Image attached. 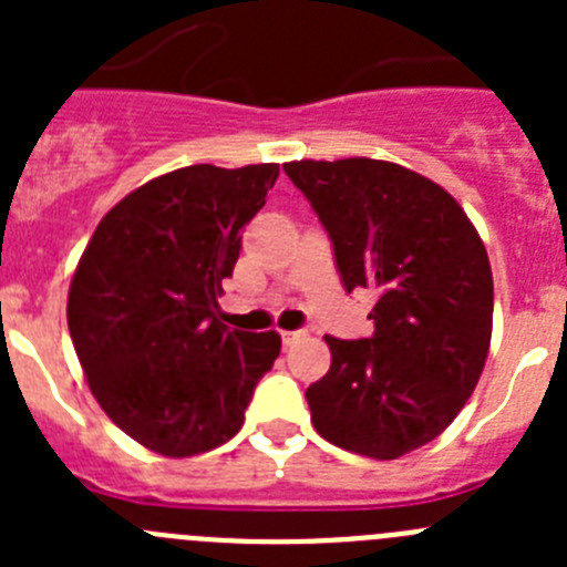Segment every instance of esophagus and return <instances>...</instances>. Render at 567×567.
Returning <instances> with one entry per match:
<instances>
[{"instance_id":"obj_1","label":"esophagus","mask_w":567,"mask_h":567,"mask_svg":"<svg viewBox=\"0 0 567 567\" xmlns=\"http://www.w3.org/2000/svg\"><path fill=\"white\" fill-rule=\"evenodd\" d=\"M303 334L307 332H300V329L298 332H280V340H284V346H295L300 338H303Z\"/></svg>"}]
</instances>
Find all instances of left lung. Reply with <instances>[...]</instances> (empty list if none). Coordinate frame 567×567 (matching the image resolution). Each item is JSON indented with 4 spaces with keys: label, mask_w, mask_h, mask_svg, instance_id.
Listing matches in <instances>:
<instances>
[{
    "label": "left lung",
    "mask_w": 567,
    "mask_h": 567,
    "mask_svg": "<svg viewBox=\"0 0 567 567\" xmlns=\"http://www.w3.org/2000/svg\"><path fill=\"white\" fill-rule=\"evenodd\" d=\"M334 247L346 292L369 289L374 334L329 338L307 389L323 440L374 460L432 443L471 398L491 346L494 278L468 215L432 178L378 158L284 164Z\"/></svg>",
    "instance_id": "obj_1"
}]
</instances>
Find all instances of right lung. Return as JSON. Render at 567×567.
<instances>
[{"label":"right lung","mask_w":567,"mask_h":567,"mask_svg":"<svg viewBox=\"0 0 567 567\" xmlns=\"http://www.w3.org/2000/svg\"><path fill=\"white\" fill-rule=\"evenodd\" d=\"M278 164H193L115 204L70 280L68 327L90 392L144 449L193 457L244 425L278 332H238L218 312L247 227Z\"/></svg>","instance_id":"obj_1"}]
</instances>
